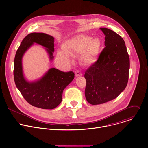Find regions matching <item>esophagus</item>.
Here are the masks:
<instances>
[{"label": "esophagus", "instance_id": "34e87169", "mask_svg": "<svg viewBox=\"0 0 148 148\" xmlns=\"http://www.w3.org/2000/svg\"><path fill=\"white\" fill-rule=\"evenodd\" d=\"M82 75V73L79 71H78V70H77L76 71H75V77H78V76H80V75Z\"/></svg>", "mask_w": 148, "mask_h": 148}]
</instances>
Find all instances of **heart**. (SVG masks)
Listing matches in <instances>:
<instances>
[{"mask_svg":"<svg viewBox=\"0 0 148 148\" xmlns=\"http://www.w3.org/2000/svg\"><path fill=\"white\" fill-rule=\"evenodd\" d=\"M92 38L86 34H77L71 38L66 47V51H59L58 56L67 58L69 55L82 54V59L87 64L96 61L101 47L99 39Z\"/></svg>","mask_w":148,"mask_h":148,"instance_id":"1","label":"heart"}]
</instances>
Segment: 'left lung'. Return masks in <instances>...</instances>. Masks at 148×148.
Instances as JSON below:
<instances>
[{
	"mask_svg": "<svg viewBox=\"0 0 148 148\" xmlns=\"http://www.w3.org/2000/svg\"><path fill=\"white\" fill-rule=\"evenodd\" d=\"M105 34V48L97 61L85 72V95L92 105L116 98L127 86L130 57L123 39L115 32L100 28Z\"/></svg>",
	"mask_w": 148,
	"mask_h": 148,
	"instance_id": "8db88e82",
	"label": "left lung"
}]
</instances>
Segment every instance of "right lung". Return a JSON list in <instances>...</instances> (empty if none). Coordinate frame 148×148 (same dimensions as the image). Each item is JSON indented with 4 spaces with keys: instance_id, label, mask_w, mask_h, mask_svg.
Here are the masks:
<instances>
[{
    "instance_id": "obj_1",
    "label": "right lung",
    "mask_w": 148,
    "mask_h": 148,
    "mask_svg": "<svg viewBox=\"0 0 148 148\" xmlns=\"http://www.w3.org/2000/svg\"><path fill=\"white\" fill-rule=\"evenodd\" d=\"M54 42L53 37L43 33L29 34L22 40L14 57L13 75L17 88L28 103L42 109L52 110L61 103L63 90L74 78V73L51 68L41 79L29 82L23 75L22 57L34 43H37L46 49L51 60Z\"/></svg>"
}]
</instances>
